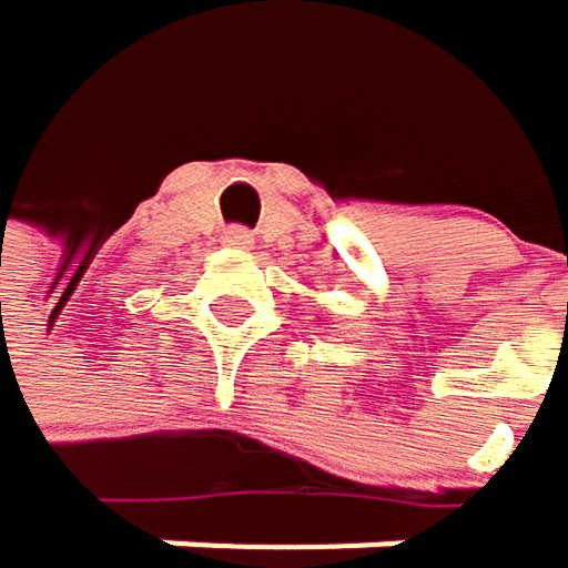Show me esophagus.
Returning <instances> with one entry per match:
<instances>
[{
  "instance_id": "esophagus-1",
  "label": "esophagus",
  "mask_w": 568,
  "mask_h": 568,
  "mask_svg": "<svg viewBox=\"0 0 568 568\" xmlns=\"http://www.w3.org/2000/svg\"><path fill=\"white\" fill-rule=\"evenodd\" d=\"M221 241H224L227 247H241V251H247V247L254 244V234H251L247 227H241V224H234V227H224V234H221Z\"/></svg>"
}]
</instances>
